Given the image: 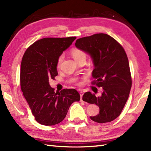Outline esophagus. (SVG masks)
I'll return each instance as SVG.
<instances>
[{"mask_svg":"<svg viewBox=\"0 0 151 151\" xmlns=\"http://www.w3.org/2000/svg\"><path fill=\"white\" fill-rule=\"evenodd\" d=\"M79 94H80V97H81V99H80V101L81 102H83V94H84V93L83 92V91H80L79 92Z\"/></svg>","mask_w":151,"mask_h":151,"instance_id":"1","label":"esophagus"}]
</instances>
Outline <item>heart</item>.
<instances>
[{
	"mask_svg": "<svg viewBox=\"0 0 151 151\" xmlns=\"http://www.w3.org/2000/svg\"><path fill=\"white\" fill-rule=\"evenodd\" d=\"M71 55L73 57V58L77 62H78L81 60H83V59L85 60L86 56V53L84 52L83 50L78 49V48H74V49H72L71 50ZM63 60V55H61V56L58 58V61H57L56 66L58 68H60ZM79 84H81V83H79Z\"/></svg>",
	"mask_w": 151,
	"mask_h": 151,
	"instance_id": "heart-1",
	"label": "heart"
}]
</instances>
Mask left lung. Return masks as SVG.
<instances>
[{"label": "left lung", "instance_id": "obj_1", "mask_svg": "<svg viewBox=\"0 0 151 151\" xmlns=\"http://www.w3.org/2000/svg\"><path fill=\"white\" fill-rule=\"evenodd\" d=\"M75 45L92 59L94 80L91 84L103 89L101 96L90 91L83 95L84 101L99 106L100 109L90 119L97 123L111 122L120 115L132 85L127 54L118 42L104 33L79 38Z\"/></svg>", "mask_w": 151, "mask_h": 151}]
</instances>
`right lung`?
<instances>
[{
    "instance_id": "obj_1",
    "label": "right lung",
    "mask_w": 151,
    "mask_h": 151,
    "mask_svg": "<svg viewBox=\"0 0 151 151\" xmlns=\"http://www.w3.org/2000/svg\"><path fill=\"white\" fill-rule=\"evenodd\" d=\"M76 37L45 38L36 41L25 51L20 66V86L35 120L44 126L63 121L70 106L79 101L75 89L55 93L49 79L58 76L57 61Z\"/></svg>"
}]
</instances>
